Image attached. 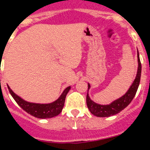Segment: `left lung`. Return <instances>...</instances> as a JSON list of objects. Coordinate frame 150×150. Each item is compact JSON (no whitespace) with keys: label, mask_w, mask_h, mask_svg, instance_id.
<instances>
[{"label":"left lung","mask_w":150,"mask_h":150,"mask_svg":"<svg viewBox=\"0 0 150 150\" xmlns=\"http://www.w3.org/2000/svg\"><path fill=\"white\" fill-rule=\"evenodd\" d=\"M7 86H8V90L10 92L11 95L12 96L15 102L17 103L21 108H22L29 114H31L32 116L40 119L51 118L55 116H57L62 111L66 95L71 89V87L66 88L61 93V96H59V98L54 102L50 103H35L25 101L21 98L19 96H18L17 94H15L11 90L8 84Z\"/></svg>","instance_id":"1"}]
</instances>
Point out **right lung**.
<instances>
[{"label":"right lung","mask_w":150,"mask_h":150,"mask_svg":"<svg viewBox=\"0 0 150 150\" xmlns=\"http://www.w3.org/2000/svg\"><path fill=\"white\" fill-rule=\"evenodd\" d=\"M138 63H139V65H138L137 74H136L134 82H132L130 88L128 89V92L124 96H122L117 100H114V102L111 103L110 104H97L96 103H94L93 100H91V99L89 98V94H87V107L92 114H94L96 117H110L119 113L130 103L133 97L135 96L136 92H137L138 87H139L140 82V78H141L142 65H141V62H140V60L139 58V55H138ZM88 86H89L88 89H89L90 85L89 84Z\"/></svg>","instance_id":"1"}]
</instances>
